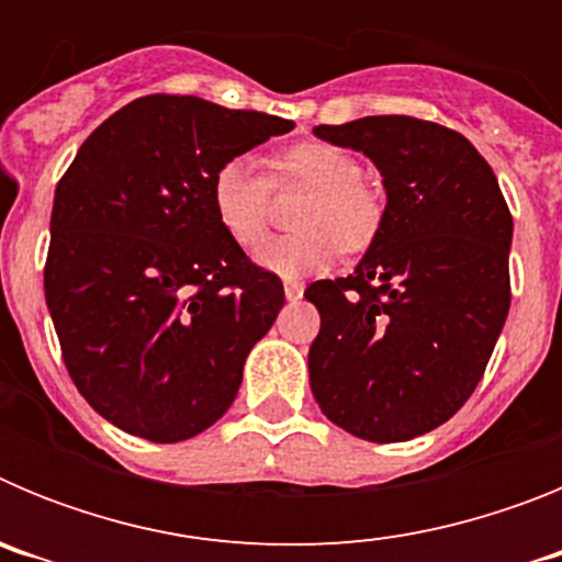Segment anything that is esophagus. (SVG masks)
I'll return each instance as SVG.
<instances>
[{"label": "esophagus", "instance_id": "34e87169", "mask_svg": "<svg viewBox=\"0 0 562 562\" xmlns=\"http://www.w3.org/2000/svg\"><path fill=\"white\" fill-rule=\"evenodd\" d=\"M284 295H286V301H301V297H304V284H301V281H295V278H286Z\"/></svg>", "mask_w": 562, "mask_h": 562}]
</instances>
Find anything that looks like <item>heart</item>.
<instances>
[{"label":"heart","instance_id":"1","mask_svg":"<svg viewBox=\"0 0 562 562\" xmlns=\"http://www.w3.org/2000/svg\"><path fill=\"white\" fill-rule=\"evenodd\" d=\"M278 182H306L312 193L301 202L295 225L301 231L270 238L258 250V265L284 278L324 272L340 256V247L360 252L382 227V196L362 182L355 154L331 143L306 140L272 160ZM211 200L216 220L241 247H256L270 216V182L256 157L238 154L213 173Z\"/></svg>","mask_w":562,"mask_h":562}]
</instances>
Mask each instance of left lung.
Wrapping results in <instances>:
<instances>
[{
  "mask_svg": "<svg viewBox=\"0 0 562 562\" xmlns=\"http://www.w3.org/2000/svg\"><path fill=\"white\" fill-rule=\"evenodd\" d=\"M312 132L366 154L389 200L355 272L304 292L321 312L312 394L357 439L408 441L448 422L484 374L509 312L513 216L453 128L376 114Z\"/></svg>",
  "mask_w": 562,
  "mask_h": 562,
  "instance_id": "obj_1",
  "label": "left lung"
}]
</instances>
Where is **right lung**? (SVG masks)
I'll return each instance as SVG.
<instances>
[{"instance_id":"obj_1","label":"right lung","mask_w":562,"mask_h":562,"mask_svg":"<svg viewBox=\"0 0 562 562\" xmlns=\"http://www.w3.org/2000/svg\"><path fill=\"white\" fill-rule=\"evenodd\" d=\"M295 123L193 95L106 117L56 186L44 297L67 371L106 422L191 439L233 405L284 286L225 233L213 173Z\"/></svg>"}]
</instances>
